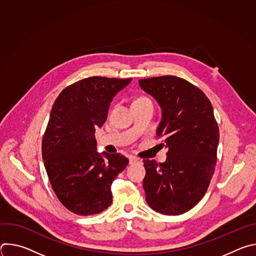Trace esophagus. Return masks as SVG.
Here are the masks:
<instances>
[{
  "mask_svg": "<svg viewBox=\"0 0 256 256\" xmlns=\"http://www.w3.org/2000/svg\"><path fill=\"white\" fill-rule=\"evenodd\" d=\"M128 160H130V164H134V163H136V162L138 161V158H136V157H134V156H130V157L128 158Z\"/></svg>",
  "mask_w": 256,
  "mask_h": 256,
  "instance_id": "1",
  "label": "esophagus"
}]
</instances>
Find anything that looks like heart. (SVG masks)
<instances>
[{
    "mask_svg": "<svg viewBox=\"0 0 256 256\" xmlns=\"http://www.w3.org/2000/svg\"><path fill=\"white\" fill-rule=\"evenodd\" d=\"M142 98H144V97H140V98H138V99H142Z\"/></svg>",
    "mask_w": 256,
    "mask_h": 256,
    "instance_id": "heart-1",
    "label": "heart"
}]
</instances>
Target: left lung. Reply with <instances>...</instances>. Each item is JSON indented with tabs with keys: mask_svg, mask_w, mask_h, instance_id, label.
Returning <instances> with one entry per match:
<instances>
[{
	"mask_svg": "<svg viewBox=\"0 0 256 256\" xmlns=\"http://www.w3.org/2000/svg\"><path fill=\"white\" fill-rule=\"evenodd\" d=\"M138 84L162 109L157 136L168 148L164 163L144 160L146 200L160 214H181L204 198L214 172L220 134L212 106L200 89L179 77H153Z\"/></svg>",
	"mask_w": 256,
	"mask_h": 256,
	"instance_id": "left-lung-1",
	"label": "left lung"
}]
</instances>
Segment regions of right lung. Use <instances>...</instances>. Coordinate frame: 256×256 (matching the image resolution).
I'll return each mask as SVG.
<instances>
[{"label": "right lung", "instance_id": "1", "mask_svg": "<svg viewBox=\"0 0 256 256\" xmlns=\"http://www.w3.org/2000/svg\"><path fill=\"white\" fill-rule=\"evenodd\" d=\"M132 80L86 78L64 88L52 105L42 158L56 198L72 212L95 214L112 202V184L128 159L97 153L94 134L105 122L114 97Z\"/></svg>", "mask_w": 256, "mask_h": 256}]
</instances>
